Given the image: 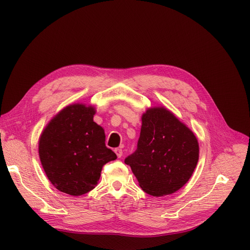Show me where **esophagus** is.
<instances>
[{
  "label": "esophagus",
  "instance_id": "34e87169",
  "mask_svg": "<svg viewBox=\"0 0 250 250\" xmlns=\"http://www.w3.org/2000/svg\"><path fill=\"white\" fill-rule=\"evenodd\" d=\"M114 152H115V154H116V156L118 157V158H121V157L123 156V150L120 149V148H116L114 150Z\"/></svg>",
  "mask_w": 250,
  "mask_h": 250
}]
</instances>
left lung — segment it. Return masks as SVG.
I'll use <instances>...</instances> for the list:
<instances>
[{
	"instance_id": "obj_1",
	"label": "left lung",
	"mask_w": 250,
	"mask_h": 250,
	"mask_svg": "<svg viewBox=\"0 0 250 250\" xmlns=\"http://www.w3.org/2000/svg\"><path fill=\"white\" fill-rule=\"evenodd\" d=\"M199 143L191 130L165 107L142 116L137 150L127 156L142 189L153 195L171 194L191 177L199 161Z\"/></svg>"
}]
</instances>
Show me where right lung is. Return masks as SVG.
Returning <instances> with one entry per match:
<instances>
[{"label":"right lung","mask_w":250,"mask_h":250,"mask_svg":"<svg viewBox=\"0 0 250 250\" xmlns=\"http://www.w3.org/2000/svg\"><path fill=\"white\" fill-rule=\"evenodd\" d=\"M95 108L72 104L60 111L39 139V158L54 187L74 196L93 189L102 167L116 155L105 146L102 126L93 122Z\"/></svg>","instance_id":"obj_1"}]
</instances>
